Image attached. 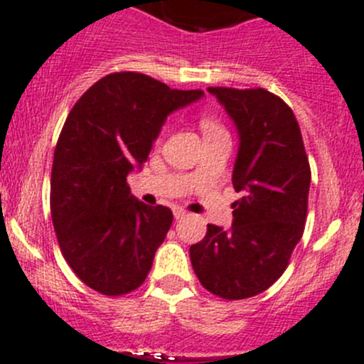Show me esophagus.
I'll return each mask as SVG.
<instances>
[{
  "instance_id": "esophagus-1",
  "label": "esophagus",
  "mask_w": 364,
  "mask_h": 364,
  "mask_svg": "<svg viewBox=\"0 0 364 364\" xmlns=\"http://www.w3.org/2000/svg\"><path fill=\"white\" fill-rule=\"evenodd\" d=\"M173 214H175V220H182V218L188 216V213H186L184 209H175L173 210Z\"/></svg>"
}]
</instances>
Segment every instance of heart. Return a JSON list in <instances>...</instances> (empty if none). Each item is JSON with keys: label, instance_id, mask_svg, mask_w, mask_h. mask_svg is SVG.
<instances>
[{"label": "heart", "instance_id": "1", "mask_svg": "<svg viewBox=\"0 0 364 364\" xmlns=\"http://www.w3.org/2000/svg\"><path fill=\"white\" fill-rule=\"evenodd\" d=\"M200 127H202V132L205 137L214 136V134L225 132L223 124H221L216 117L210 116V114H203V116L200 117Z\"/></svg>", "mask_w": 364, "mask_h": 364}]
</instances>
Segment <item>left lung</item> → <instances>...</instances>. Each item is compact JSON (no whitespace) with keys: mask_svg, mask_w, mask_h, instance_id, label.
I'll return each mask as SVG.
<instances>
[{"mask_svg":"<svg viewBox=\"0 0 364 364\" xmlns=\"http://www.w3.org/2000/svg\"><path fill=\"white\" fill-rule=\"evenodd\" d=\"M240 132L232 186V227L207 225L189 248L207 291L243 300L266 291L286 272L304 234L311 168L299 121L284 100L266 89L209 87Z\"/></svg>","mask_w":364,"mask_h":364,"instance_id":"left-lung-1","label":"left lung"}]
</instances>
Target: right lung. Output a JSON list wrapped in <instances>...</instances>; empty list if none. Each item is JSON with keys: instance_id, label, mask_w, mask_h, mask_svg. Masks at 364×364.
I'll list each match as a JSON object with an SVG mask.
<instances>
[{"instance_id": "right-lung-1", "label": "right lung", "mask_w": 364, "mask_h": 364, "mask_svg": "<svg viewBox=\"0 0 364 364\" xmlns=\"http://www.w3.org/2000/svg\"><path fill=\"white\" fill-rule=\"evenodd\" d=\"M202 96L119 71L91 85L69 112L51 168V220L64 259L95 291L121 296L146 279L173 213L134 198L127 176L146 162L168 114Z\"/></svg>"}]
</instances>
